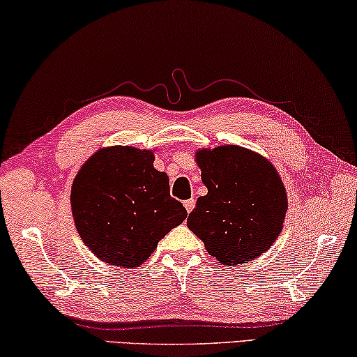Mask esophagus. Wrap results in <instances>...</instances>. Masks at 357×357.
Here are the masks:
<instances>
[{"label": "esophagus", "mask_w": 357, "mask_h": 357, "mask_svg": "<svg viewBox=\"0 0 357 357\" xmlns=\"http://www.w3.org/2000/svg\"><path fill=\"white\" fill-rule=\"evenodd\" d=\"M184 206H185V209H188V213H190L192 209L195 208V200H194V199H189V200H185V202H184Z\"/></svg>", "instance_id": "1"}]
</instances>
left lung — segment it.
Returning <instances> with one entry per match:
<instances>
[{"label": "left lung", "instance_id": "left-lung-1", "mask_svg": "<svg viewBox=\"0 0 357 357\" xmlns=\"http://www.w3.org/2000/svg\"><path fill=\"white\" fill-rule=\"evenodd\" d=\"M195 162L208 194L197 200L188 227L224 265L246 264L278 238L287 195L276 168L241 146L199 149Z\"/></svg>", "mask_w": 357, "mask_h": 357}]
</instances>
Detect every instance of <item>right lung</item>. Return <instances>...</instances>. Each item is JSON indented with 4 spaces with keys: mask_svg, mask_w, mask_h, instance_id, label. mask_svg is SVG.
Masks as SVG:
<instances>
[{
    "mask_svg": "<svg viewBox=\"0 0 357 357\" xmlns=\"http://www.w3.org/2000/svg\"><path fill=\"white\" fill-rule=\"evenodd\" d=\"M71 209L89 250L123 268L146 262L188 218L169 195L167 173L154 168V152L132 146L103 148L84 163L73 181Z\"/></svg>",
    "mask_w": 357,
    "mask_h": 357,
    "instance_id": "add662e5",
    "label": "right lung"
}]
</instances>
